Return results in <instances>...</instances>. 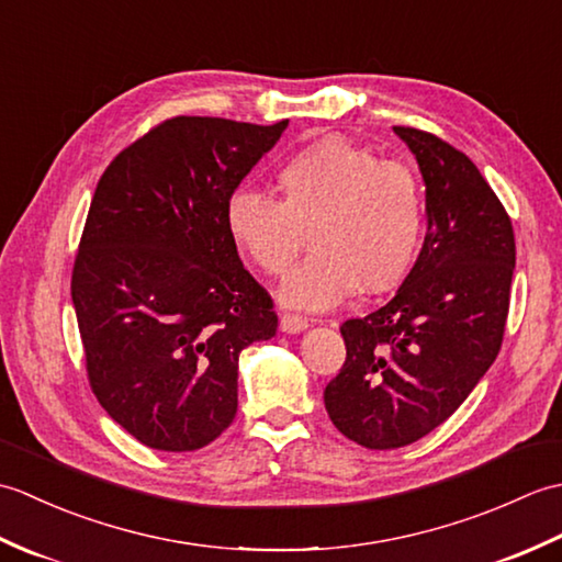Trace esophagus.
I'll use <instances>...</instances> for the list:
<instances>
[{
	"label": "esophagus",
	"mask_w": 562,
	"mask_h": 562,
	"mask_svg": "<svg viewBox=\"0 0 562 562\" xmlns=\"http://www.w3.org/2000/svg\"><path fill=\"white\" fill-rule=\"evenodd\" d=\"M308 328V321L296 314H282L280 316V330L282 333H302Z\"/></svg>",
	"instance_id": "34e87169"
}]
</instances>
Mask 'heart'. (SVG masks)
Returning <instances> with one entry per match:
<instances>
[{"instance_id": "b5f03b06", "label": "heart", "mask_w": 562, "mask_h": 562, "mask_svg": "<svg viewBox=\"0 0 562 562\" xmlns=\"http://www.w3.org/2000/svg\"><path fill=\"white\" fill-rule=\"evenodd\" d=\"M280 200L238 190L226 234L266 274H284L308 232L314 250L280 292L282 302L324 312L360 288L389 292L408 278L423 244V190L408 166L379 161L342 137L296 149L278 169Z\"/></svg>"}]
</instances>
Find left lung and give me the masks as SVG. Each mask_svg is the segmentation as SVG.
Returning a JSON list of instances; mask_svg holds the SVG:
<instances>
[{"instance_id": "1", "label": "left lung", "mask_w": 562, "mask_h": 562, "mask_svg": "<svg viewBox=\"0 0 562 562\" xmlns=\"http://www.w3.org/2000/svg\"><path fill=\"white\" fill-rule=\"evenodd\" d=\"M393 133L420 166L425 244L386 306L340 326L348 357L324 391L367 449L413 445L469 398L503 345L515 272L509 214L475 164L423 130Z\"/></svg>"}]
</instances>
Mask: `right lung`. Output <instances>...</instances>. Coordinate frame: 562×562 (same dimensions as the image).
Masks as SVG:
<instances>
[{"label":"right lung","instance_id":"right-lung-1","mask_svg":"<svg viewBox=\"0 0 562 562\" xmlns=\"http://www.w3.org/2000/svg\"><path fill=\"white\" fill-rule=\"evenodd\" d=\"M288 127L178 115L103 171L71 272L91 391L159 451L232 425L238 355L278 330L226 234V202Z\"/></svg>","mask_w":562,"mask_h":562}]
</instances>
